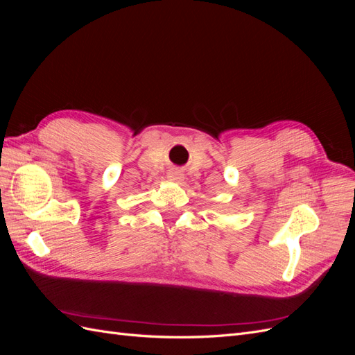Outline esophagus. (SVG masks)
<instances>
[{
  "label": "esophagus",
  "mask_w": 355,
  "mask_h": 355,
  "mask_svg": "<svg viewBox=\"0 0 355 355\" xmlns=\"http://www.w3.org/2000/svg\"><path fill=\"white\" fill-rule=\"evenodd\" d=\"M167 179L171 182H176V184H180V182L184 180V175H182L179 170H171L167 173Z\"/></svg>",
  "instance_id": "34e87169"
}]
</instances>
